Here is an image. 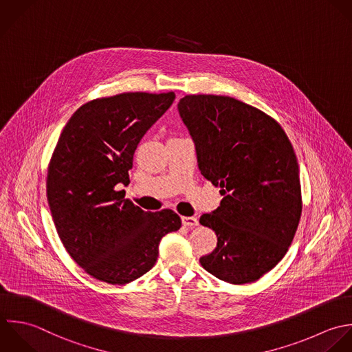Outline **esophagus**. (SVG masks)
I'll return each mask as SVG.
<instances>
[{
  "mask_svg": "<svg viewBox=\"0 0 352 352\" xmlns=\"http://www.w3.org/2000/svg\"><path fill=\"white\" fill-rule=\"evenodd\" d=\"M182 223H184V226L195 228L199 225V219L196 217H182Z\"/></svg>",
  "mask_w": 352,
  "mask_h": 352,
  "instance_id": "34e87169",
  "label": "esophagus"
}]
</instances>
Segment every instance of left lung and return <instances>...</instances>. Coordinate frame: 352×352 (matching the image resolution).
I'll return each mask as SVG.
<instances>
[{
  "label": "left lung",
  "instance_id": "8db88e82",
  "mask_svg": "<svg viewBox=\"0 0 352 352\" xmlns=\"http://www.w3.org/2000/svg\"><path fill=\"white\" fill-rule=\"evenodd\" d=\"M178 111L203 177L223 196L200 218L218 237L200 263L225 283H254L285 256L298 230L303 206L294 146L276 119L233 97L189 94Z\"/></svg>",
  "mask_w": 352,
  "mask_h": 352
}]
</instances>
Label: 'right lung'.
Returning <instances> with one entry per match:
<instances>
[{
	"mask_svg": "<svg viewBox=\"0 0 352 352\" xmlns=\"http://www.w3.org/2000/svg\"><path fill=\"white\" fill-rule=\"evenodd\" d=\"M168 93H120L79 107L52 153L46 196L69 256L93 278L129 284L157 261L163 236L181 228L173 210L146 212L124 199L138 142L170 108Z\"/></svg>",
	"mask_w": 352,
	"mask_h": 352,
	"instance_id": "obj_1",
	"label": "right lung"
}]
</instances>
